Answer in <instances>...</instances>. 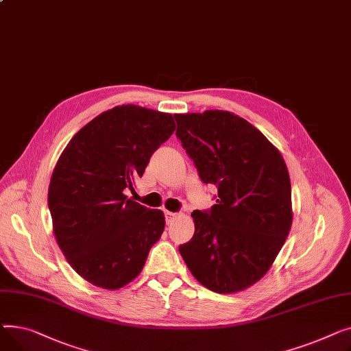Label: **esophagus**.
I'll use <instances>...</instances> for the list:
<instances>
[{"mask_svg":"<svg viewBox=\"0 0 351 351\" xmlns=\"http://www.w3.org/2000/svg\"><path fill=\"white\" fill-rule=\"evenodd\" d=\"M164 215H166V222L167 223H170L177 217L176 213H170V211H166V213H164Z\"/></svg>","mask_w":351,"mask_h":351,"instance_id":"34e87169","label":"esophagus"}]
</instances>
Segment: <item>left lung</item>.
Returning a JSON list of instances; mask_svg holds the SVG:
<instances>
[{
  "mask_svg": "<svg viewBox=\"0 0 351 351\" xmlns=\"http://www.w3.org/2000/svg\"><path fill=\"white\" fill-rule=\"evenodd\" d=\"M177 137L217 202L195 210V232L180 245L193 276L217 293L256 283L292 225L291 178L279 150L245 119L225 110L174 114Z\"/></svg>",
  "mask_w": 351,
  "mask_h": 351,
  "instance_id": "left-lung-1",
  "label": "left lung"
}]
</instances>
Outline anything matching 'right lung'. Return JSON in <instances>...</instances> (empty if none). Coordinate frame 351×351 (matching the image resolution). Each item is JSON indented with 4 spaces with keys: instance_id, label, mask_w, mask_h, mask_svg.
Segmentation results:
<instances>
[{
    "instance_id": "right-lung-1",
    "label": "right lung",
    "mask_w": 351,
    "mask_h": 351,
    "mask_svg": "<svg viewBox=\"0 0 351 351\" xmlns=\"http://www.w3.org/2000/svg\"><path fill=\"white\" fill-rule=\"evenodd\" d=\"M174 130L169 113L121 105L90 120L62 152L48 190L53 234L75 272L92 285L126 286L160 239L162 211L126 193Z\"/></svg>"
}]
</instances>
